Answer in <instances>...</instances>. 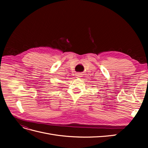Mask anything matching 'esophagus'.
<instances>
[{
	"label": "esophagus",
	"instance_id": "34e87169",
	"mask_svg": "<svg viewBox=\"0 0 148 148\" xmlns=\"http://www.w3.org/2000/svg\"><path fill=\"white\" fill-rule=\"evenodd\" d=\"M80 74H77V76H79Z\"/></svg>",
	"mask_w": 148,
	"mask_h": 148
}]
</instances>
